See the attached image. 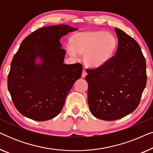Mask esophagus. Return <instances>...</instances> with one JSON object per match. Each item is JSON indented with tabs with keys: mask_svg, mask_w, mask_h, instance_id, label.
Wrapping results in <instances>:
<instances>
[{
	"mask_svg": "<svg viewBox=\"0 0 153 153\" xmlns=\"http://www.w3.org/2000/svg\"><path fill=\"white\" fill-rule=\"evenodd\" d=\"M87 75V72H86V70H84V69H83V72H82V74H81V76L83 77V78H84V77H85V76H86Z\"/></svg>",
	"mask_w": 153,
	"mask_h": 153,
	"instance_id": "esophagus-1",
	"label": "esophagus"
}]
</instances>
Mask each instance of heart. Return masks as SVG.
Wrapping results in <instances>:
<instances>
[{"label": "heart", "mask_w": 153, "mask_h": 153, "mask_svg": "<svg viewBox=\"0 0 153 153\" xmlns=\"http://www.w3.org/2000/svg\"><path fill=\"white\" fill-rule=\"evenodd\" d=\"M118 41L111 33L103 30L79 32L71 37V44L67 45V51L73 58L84 53L85 63L91 68L102 66L111 58L116 51Z\"/></svg>", "instance_id": "heart-1"}]
</instances>
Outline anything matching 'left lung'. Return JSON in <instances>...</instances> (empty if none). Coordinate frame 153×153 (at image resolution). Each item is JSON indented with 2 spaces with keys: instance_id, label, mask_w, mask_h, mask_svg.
<instances>
[{
  "instance_id": "1",
  "label": "left lung",
  "mask_w": 153,
  "mask_h": 153,
  "mask_svg": "<svg viewBox=\"0 0 153 153\" xmlns=\"http://www.w3.org/2000/svg\"><path fill=\"white\" fill-rule=\"evenodd\" d=\"M116 53L95 69H87L88 102L91 114L116 120L133 112L147 82L146 59L137 42L120 29Z\"/></svg>"
}]
</instances>
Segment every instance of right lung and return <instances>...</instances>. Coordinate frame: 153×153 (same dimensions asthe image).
Masks as SVG:
<instances>
[{
    "label": "right lung",
    "mask_w": 153,
    "mask_h": 153,
    "mask_svg": "<svg viewBox=\"0 0 153 153\" xmlns=\"http://www.w3.org/2000/svg\"><path fill=\"white\" fill-rule=\"evenodd\" d=\"M76 30L64 24L44 27L22 41L11 62L7 88L14 106L23 116L45 121L61 111L83 67L63 63L66 52L60 39ZM37 57L41 64L35 62Z\"/></svg>",
    "instance_id": "add662e5"
}]
</instances>
